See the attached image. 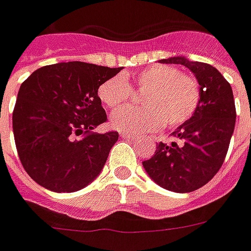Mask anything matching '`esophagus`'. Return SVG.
<instances>
[{
	"label": "esophagus",
	"mask_w": 251,
	"mask_h": 251,
	"mask_svg": "<svg viewBox=\"0 0 251 251\" xmlns=\"http://www.w3.org/2000/svg\"><path fill=\"white\" fill-rule=\"evenodd\" d=\"M122 137H123V139H127V140H139V136H137V135H133V133L128 132L122 133Z\"/></svg>",
	"instance_id": "34e87169"
}]
</instances>
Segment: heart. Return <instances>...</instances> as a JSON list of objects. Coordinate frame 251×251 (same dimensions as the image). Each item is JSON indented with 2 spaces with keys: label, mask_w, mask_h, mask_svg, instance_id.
Segmentation results:
<instances>
[{
  "label": "heart",
  "mask_w": 251,
  "mask_h": 251,
  "mask_svg": "<svg viewBox=\"0 0 251 251\" xmlns=\"http://www.w3.org/2000/svg\"><path fill=\"white\" fill-rule=\"evenodd\" d=\"M144 108H122L111 115V126L120 132L152 133L164 124L169 128L186 123L199 108L201 92L195 79L167 65H154L135 78ZM101 103L111 110L123 107L131 98L126 78L116 75L101 83L98 90Z\"/></svg>",
  "instance_id": "b5f03b06"
}]
</instances>
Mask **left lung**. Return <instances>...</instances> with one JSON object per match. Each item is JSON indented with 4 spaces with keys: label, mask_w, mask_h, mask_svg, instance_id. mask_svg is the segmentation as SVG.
I'll return each instance as SVG.
<instances>
[{
    "label": "left lung",
    "mask_w": 251,
    "mask_h": 251,
    "mask_svg": "<svg viewBox=\"0 0 251 251\" xmlns=\"http://www.w3.org/2000/svg\"><path fill=\"white\" fill-rule=\"evenodd\" d=\"M159 62L189 69L199 82L201 98L195 115L172 132L177 143H159L143 167L164 189L188 193L210 181L225 160L235 126L233 90L221 73L208 63L181 55Z\"/></svg>",
    "instance_id": "1"
}]
</instances>
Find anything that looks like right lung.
I'll use <instances>...</instances> for the list:
<instances>
[{
  "label": "right lung",
  "instance_id": "right-lung-1",
  "mask_svg": "<svg viewBox=\"0 0 251 251\" xmlns=\"http://www.w3.org/2000/svg\"><path fill=\"white\" fill-rule=\"evenodd\" d=\"M120 71L59 62L35 70L21 84L13 133L21 163L37 184L71 193L100 175L119 133L91 132L107 120L98 90Z\"/></svg>",
  "mask_w": 251,
  "mask_h": 251
}]
</instances>
